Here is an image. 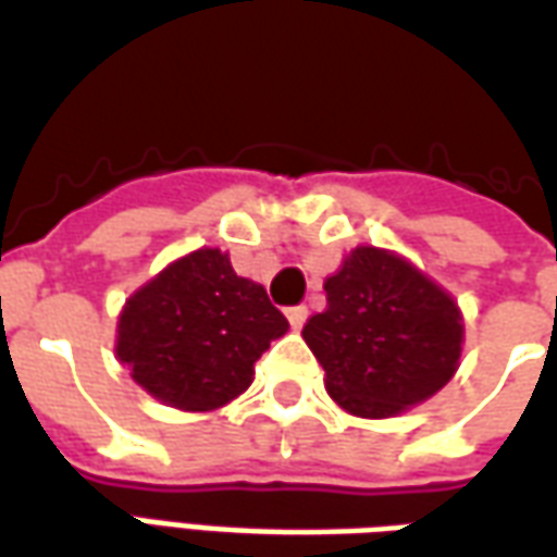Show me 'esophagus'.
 I'll use <instances>...</instances> for the list:
<instances>
[{
  "mask_svg": "<svg viewBox=\"0 0 557 557\" xmlns=\"http://www.w3.org/2000/svg\"><path fill=\"white\" fill-rule=\"evenodd\" d=\"M306 318H309V309H306V306H294V309H287V321H290L294 330H299V326L306 323Z\"/></svg>",
  "mask_w": 557,
  "mask_h": 557,
  "instance_id": "esophagus-1",
  "label": "esophagus"
}]
</instances>
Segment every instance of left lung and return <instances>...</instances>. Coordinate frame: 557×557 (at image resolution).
Here are the masks:
<instances>
[{"label":"left lung","instance_id":"left-lung-1","mask_svg":"<svg viewBox=\"0 0 557 557\" xmlns=\"http://www.w3.org/2000/svg\"><path fill=\"white\" fill-rule=\"evenodd\" d=\"M326 309L302 338L338 408L386 420L423 405L459 369L456 299L396 251L357 246L326 282Z\"/></svg>","mask_w":557,"mask_h":557}]
</instances>
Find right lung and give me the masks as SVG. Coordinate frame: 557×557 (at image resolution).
<instances>
[{
  "label": "right lung",
  "instance_id": "1",
  "mask_svg": "<svg viewBox=\"0 0 557 557\" xmlns=\"http://www.w3.org/2000/svg\"><path fill=\"white\" fill-rule=\"evenodd\" d=\"M285 333L263 285L236 275L219 248H197L125 299L116 360L164 405L215 411L246 393L260 354Z\"/></svg>",
  "mask_w": 557,
  "mask_h": 557
}]
</instances>
